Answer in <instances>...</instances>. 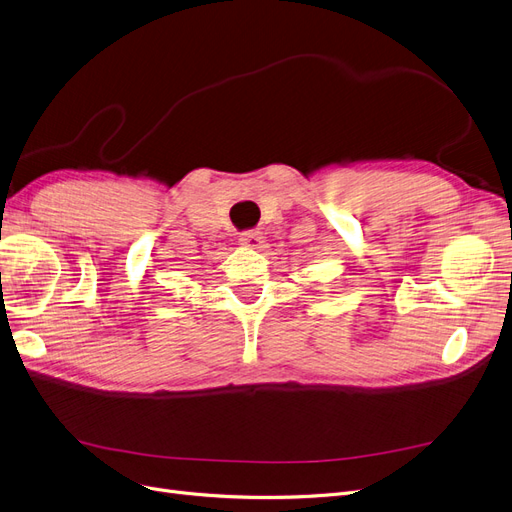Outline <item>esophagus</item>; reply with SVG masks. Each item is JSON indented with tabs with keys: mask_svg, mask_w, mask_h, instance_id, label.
Instances as JSON below:
<instances>
[{
	"mask_svg": "<svg viewBox=\"0 0 512 512\" xmlns=\"http://www.w3.org/2000/svg\"><path fill=\"white\" fill-rule=\"evenodd\" d=\"M238 242L242 246H249V249H261L266 240H263V234L259 230H249V232H242L238 236Z\"/></svg>",
	"mask_w": 512,
	"mask_h": 512,
	"instance_id": "esophagus-1",
	"label": "esophagus"
}]
</instances>
